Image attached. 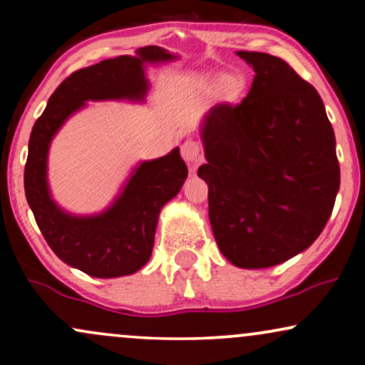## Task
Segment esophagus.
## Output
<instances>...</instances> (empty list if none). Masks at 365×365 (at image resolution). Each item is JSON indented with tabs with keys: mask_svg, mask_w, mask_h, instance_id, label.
Here are the masks:
<instances>
[{
	"mask_svg": "<svg viewBox=\"0 0 365 365\" xmlns=\"http://www.w3.org/2000/svg\"><path fill=\"white\" fill-rule=\"evenodd\" d=\"M182 156L188 163V165L195 170V166L199 165V163H202V159H204L202 145H200L199 142L194 139L185 140L182 145Z\"/></svg>",
	"mask_w": 365,
	"mask_h": 365,
	"instance_id": "obj_1",
	"label": "esophagus"
}]
</instances>
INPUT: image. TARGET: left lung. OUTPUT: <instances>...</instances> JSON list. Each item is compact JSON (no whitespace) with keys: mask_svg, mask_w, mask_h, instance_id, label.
I'll return each instance as SVG.
<instances>
[{"mask_svg":"<svg viewBox=\"0 0 365 365\" xmlns=\"http://www.w3.org/2000/svg\"><path fill=\"white\" fill-rule=\"evenodd\" d=\"M254 66L240 103L209 111L202 139L216 244L245 269L282 264L321 235L340 188L334 132L317 91L282 58L238 51Z\"/></svg>","mask_w":365,"mask_h":365,"instance_id":"left-lung-1","label":"left lung"}]
</instances>
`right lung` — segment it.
<instances>
[{
	"label": "right lung",
	"instance_id": "1",
	"mask_svg": "<svg viewBox=\"0 0 365 365\" xmlns=\"http://www.w3.org/2000/svg\"><path fill=\"white\" fill-rule=\"evenodd\" d=\"M165 60H171L165 49L145 46L137 56L111 58L77 70L53 92L29 139L24 185L36 223L63 262L96 278L132 274L149 261L159 211L182 188L187 165L178 148L168 156L142 163L111 209L94 217H73L60 211L49 197V142L87 99H140L148 89L142 63Z\"/></svg>",
	"mask_w": 365,
	"mask_h": 365
}]
</instances>
